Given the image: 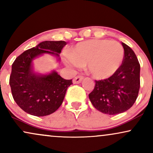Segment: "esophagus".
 Listing matches in <instances>:
<instances>
[{
  "label": "esophagus",
  "instance_id": "esophagus-1",
  "mask_svg": "<svg viewBox=\"0 0 153 153\" xmlns=\"http://www.w3.org/2000/svg\"><path fill=\"white\" fill-rule=\"evenodd\" d=\"M83 79H84V76H75L73 79V83L74 84H79V83L82 81Z\"/></svg>",
  "mask_w": 153,
  "mask_h": 153
}]
</instances>
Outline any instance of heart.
Listing matches in <instances>:
<instances>
[{
  "instance_id": "heart-1",
  "label": "heart",
  "mask_w": 153,
  "mask_h": 153,
  "mask_svg": "<svg viewBox=\"0 0 153 153\" xmlns=\"http://www.w3.org/2000/svg\"><path fill=\"white\" fill-rule=\"evenodd\" d=\"M124 59L123 48L119 42L108 39H89L82 42L66 54L65 62L71 67L86 65L88 73L97 79L114 75Z\"/></svg>"
}]
</instances>
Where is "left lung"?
Segmentation results:
<instances>
[{"label": "left lung", "mask_w": 153, "mask_h": 153, "mask_svg": "<svg viewBox=\"0 0 153 153\" xmlns=\"http://www.w3.org/2000/svg\"><path fill=\"white\" fill-rule=\"evenodd\" d=\"M124 59L118 71L103 80L95 81L94 90L88 94L98 111L116 115L131 108L136 101L140 89V66L133 50L122 42Z\"/></svg>", "instance_id": "left-lung-1"}]
</instances>
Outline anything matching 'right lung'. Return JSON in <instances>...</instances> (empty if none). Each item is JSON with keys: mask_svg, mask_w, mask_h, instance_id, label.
I'll return each instance as SVG.
<instances>
[{"mask_svg": "<svg viewBox=\"0 0 153 153\" xmlns=\"http://www.w3.org/2000/svg\"><path fill=\"white\" fill-rule=\"evenodd\" d=\"M66 45L65 41H45L25 51L13 63L9 84L13 99L25 112L45 116L62 105L72 80L65 79L56 71L48 75L35 74L32 71V61L44 53L59 56Z\"/></svg>", "mask_w": 153, "mask_h": 153, "instance_id": "add662e5", "label": "right lung"}]
</instances>
